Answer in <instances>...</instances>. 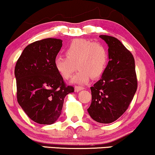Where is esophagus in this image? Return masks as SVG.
I'll return each instance as SVG.
<instances>
[{
  "label": "esophagus",
  "mask_w": 155,
  "mask_h": 155,
  "mask_svg": "<svg viewBox=\"0 0 155 155\" xmlns=\"http://www.w3.org/2000/svg\"><path fill=\"white\" fill-rule=\"evenodd\" d=\"M84 90V87H80V86H76L75 88H74V90H75V92H79L80 90Z\"/></svg>",
  "instance_id": "34e87169"
}]
</instances>
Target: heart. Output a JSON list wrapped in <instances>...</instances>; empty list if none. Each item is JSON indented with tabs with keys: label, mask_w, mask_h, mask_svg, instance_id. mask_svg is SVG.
I'll return each mask as SVG.
<instances>
[{
	"label": "heart",
	"mask_w": 155,
	"mask_h": 155,
	"mask_svg": "<svg viewBox=\"0 0 155 155\" xmlns=\"http://www.w3.org/2000/svg\"><path fill=\"white\" fill-rule=\"evenodd\" d=\"M66 57L58 56L54 61L57 72L62 78L68 79L79 71L73 82L85 84L90 80L99 79L104 74L108 63V52L104 44L87 39H75L68 47Z\"/></svg>",
	"instance_id": "heart-1"
}]
</instances>
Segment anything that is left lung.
<instances>
[{"label":"left lung","mask_w":155,"mask_h":155,"mask_svg":"<svg viewBox=\"0 0 155 155\" xmlns=\"http://www.w3.org/2000/svg\"><path fill=\"white\" fill-rule=\"evenodd\" d=\"M100 38L108 44L109 61L101 79L90 87L92 102L87 111L92 120L108 124L127 109L138 81L132 53L114 37L101 35Z\"/></svg>","instance_id":"8db88e82"}]
</instances>
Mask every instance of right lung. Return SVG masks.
Here are the masks:
<instances>
[{"label":"right lung","mask_w":155,"mask_h":155,"mask_svg":"<svg viewBox=\"0 0 155 155\" xmlns=\"http://www.w3.org/2000/svg\"><path fill=\"white\" fill-rule=\"evenodd\" d=\"M62 42L52 38L33 42L25 48L16 63L17 101L29 118L41 124L56 122L65 97L74 92L54 68Z\"/></svg>","instance_id":"obj_1"}]
</instances>
